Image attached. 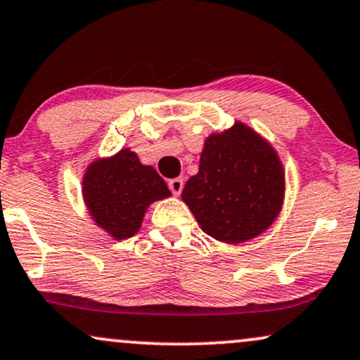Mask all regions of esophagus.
Masks as SVG:
<instances>
[{"label": "esophagus", "instance_id": "34e87169", "mask_svg": "<svg viewBox=\"0 0 360 360\" xmlns=\"http://www.w3.org/2000/svg\"><path fill=\"white\" fill-rule=\"evenodd\" d=\"M168 187L173 192V195H180L181 190H184V179H173L168 181Z\"/></svg>", "mask_w": 360, "mask_h": 360}]
</instances>
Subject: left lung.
I'll use <instances>...</instances> for the list:
<instances>
[{
	"label": "left lung",
	"instance_id": "obj_1",
	"mask_svg": "<svg viewBox=\"0 0 360 360\" xmlns=\"http://www.w3.org/2000/svg\"><path fill=\"white\" fill-rule=\"evenodd\" d=\"M200 229L240 244L271 227L285 200V168L271 143L236 121L205 139L197 175L181 192Z\"/></svg>",
	"mask_w": 360,
	"mask_h": 360
}]
</instances>
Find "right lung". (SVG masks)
Returning <instances> with one entry per match:
<instances>
[{"mask_svg": "<svg viewBox=\"0 0 360 360\" xmlns=\"http://www.w3.org/2000/svg\"><path fill=\"white\" fill-rule=\"evenodd\" d=\"M172 192L156 170L139 162L131 148L89 163L82 176V197L97 227L112 239L133 238L148 207Z\"/></svg>", "mask_w": 360, "mask_h": 360, "instance_id": "right-lung-1", "label": "right lung"}]
</instances>
